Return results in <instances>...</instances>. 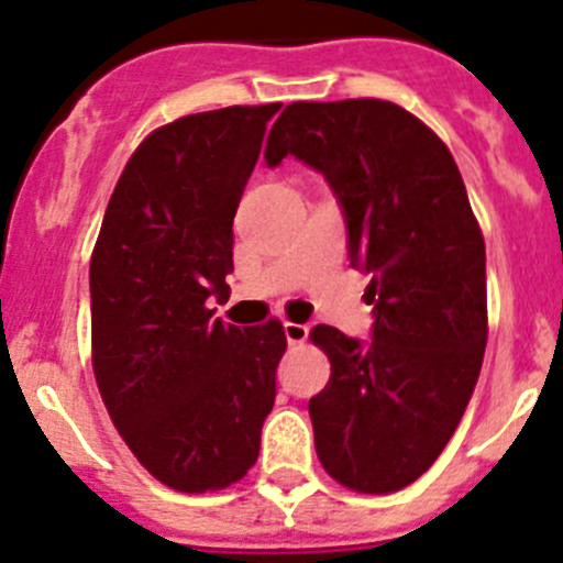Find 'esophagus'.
Here are the masks:
<instances>
[{"label": "esophagus", "instance_id": "34e87169", "mask_svg": "<svg viewBox=\"0 0 563 563\" xmlns=\"http://www.w3.org/2000/svg\"><path fill=\"white\" fill-rule=\"evenodd\" d=\"M283 333H286L288 344H302L308 339V328L306 324H297V322H286L283 324Z\"/></svg>", "mask_w": 563, "mask_h": 563}]
</instances>
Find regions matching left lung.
I'll return each mask as SVG.
<instances>
[{
    "label": "left lung",
    "instance_id": "obj_1",
    "mask_svg": "<svg viewBox=\"0 0 563 563\" xmlns=\"http://www.w3.org/2000/svg\"><path fill=\"white\" fill-rule=\"evenodd\" d=\"M322 172L369 275L372 341L311 330L330 380L308 402L330 477L364 495L430 470L464 417L486 350V246L444 141L383 99L291 102L266 141Z\"/></svg>",
    "mask_w": 563,
    "mask_h": 563
}]
</instances>
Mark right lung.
<instances>
[{
  "label": "right lung",
  "instance_id": "obj_1",
  "mask_svg": "<svg viewBox=\"0 0 563 563\" xmlns=\"http://www.w3.org/2000/svg\"><path fill=\"white\" fill-rule=\"evenodd\" d=\"M272 104L183 115L141 141L91 255L93 375L115 430L188 495L241 481L261 450L286 353L280 322L213 317L228 291L233 217Z\"/></svg>",
  "mask_w": 563,
  "mask_h": 563
}]
</instances>
